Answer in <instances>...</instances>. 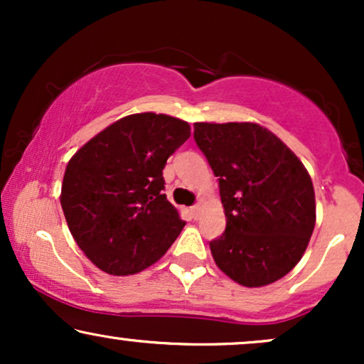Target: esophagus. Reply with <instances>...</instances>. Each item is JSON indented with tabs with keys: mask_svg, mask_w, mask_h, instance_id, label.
Instances as JSON below:
<instances>
[{
	"mask_svg": "<svg viewBox=\"0 0 364 364\" xmlns=\"http://www.w3.org/2000/svg\"><path fill=\"white\" fill-rule=\"evenodd\" d=\"M190 210H191V217H193V219H198V217H200V212H202V207H200L198 203H196V205L191 207Z\"/></svg>",
	"mask_w": 364,
	"mask_h": 364,
	"instance_id": "esophagus-1",
	"label": "esophagus"
}]
</instances>
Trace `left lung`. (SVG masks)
<instances>
[{
    "label": "left lung",
    "instance_id": "obj_1",
    "mask_svg": "<svg viewBox=\"0 0 364 364\" xmlns=\"http://www.w3.org/2000/svg\"><path fill=\"white\" fill-rule=\"evenodd\" d=\"M195 141L219 179L225 231L210 241L223 272L246 287L272 284L301 260L315 190L281 139L257 123H195Z\"/></svg>",
    "mask_w": 364,
    "mask_h": 364
}]
</instances>
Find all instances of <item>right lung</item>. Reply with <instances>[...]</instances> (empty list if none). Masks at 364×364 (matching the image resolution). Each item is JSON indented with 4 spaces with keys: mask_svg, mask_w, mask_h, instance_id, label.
Returning <instances> with one entry per match:
<instances>
[{
    "mask_svg": "<svg viewBox=\"0 0 364 364\" xmlns=\"http://www.w3.org/2000/svg\"><path fill=\"white\" fill-rule=\"evenodd\" d=\"M188 139L186 121L140 112L102 129L70 159L63 214L95 267L111 275L141 272L174 243L185 220L166 198L162 169Z\"/></svg>",
    "mask_w": 364,
    "mask_h": 364,
    "instance_id": "1",
    "label": "right lung"
}]
</instances>
